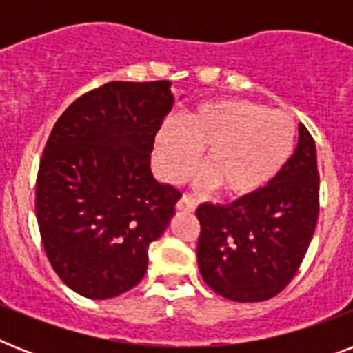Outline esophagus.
<instances>
[{
	"instance_id": "obj_1",
	"label": "esophagus",
	"mask_w": 353,
	"mask_h": 353,
	"mask_svg": "<svg viewBox=\"0 0 353 353\" xmlns=\"http://www.w3.org/2000/svg\"><path fill=\"white\" fill-rule=\"evenodd\" d=\"M196 209V199L188 194H183L179 201H177V210H183V212H192Z\"/></svg>"
}]
</instances>
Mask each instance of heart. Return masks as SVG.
<instances>
[{
    "mask_svg": "<svg viewBox=\"0 0 353 353\" xmlns=\"http://www.w3.org/2000/svg\"><path fill=\"white\" fill-rule=\"evenodd\" d=\"M296 126L285 113L245 99L207 102L183 122L166 121L154 141L161 174L185 181L205 150L203 181L231 198L254 196L279 177L293 155Z\"/></svg>",
    "mask_w": 353,
    "mask_h": 353,
    "instance_id": "b5f03b06",
    "label": "heart"
}]
</instances>
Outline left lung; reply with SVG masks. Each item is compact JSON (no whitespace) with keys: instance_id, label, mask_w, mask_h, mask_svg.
<instances>
[{"instance_id":"left-lung-1","label":"left lung","mask_w":353,"mask_h":353,"mask_svg":"<svg viewBox=\"0 0 353 353\" xmlns=\"http://www.w3.org/2000/svg\"><path fill=\"white\" fill-rule=\"evenodd\" d=\"M198 265L210 290L234 302L279 295L301 268L319 218L317 148L299 124V144L269 187L229 205H199Z\"/></svg>"}]
</instances>
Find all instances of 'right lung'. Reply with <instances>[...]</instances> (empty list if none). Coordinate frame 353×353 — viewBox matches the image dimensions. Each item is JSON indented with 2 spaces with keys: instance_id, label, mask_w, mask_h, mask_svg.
<instances>
[{
  "instance_id": "1",
  "label": "right lung",
  "mask_w": 353,
  "mask_h": 353,
  "mask_svg": "<svg viewBox=\"0 0 353 353\" xmlns=\"http://www.w3.org/2000/svg\"><path fill=\"white\" fill-rule=\"evenodd\" d=\"M168 80L108 82L79 97L47 139L36 177L46 254L68 288L93 301L143 280L148 247L181 192L150 168L155 133L174 106Z\"/></svg>"
}]
</instances>
